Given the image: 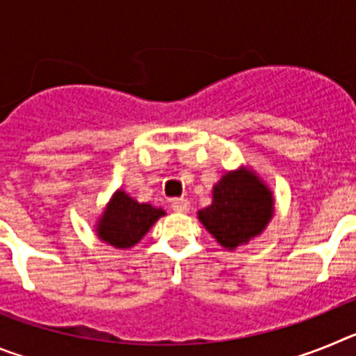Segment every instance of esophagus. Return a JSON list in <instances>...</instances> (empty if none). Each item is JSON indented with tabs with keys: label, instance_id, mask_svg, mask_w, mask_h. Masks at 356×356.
<instances>
[{
	"label": "esophagus",
	"instance_id": "esophagus-1",
	"mask_svg": "<svg viewBox=\"0 0 356 356\" xmlns=\"http://www.w3.org/2000/svg\"><path fill=\"white\" fill-rule=\"evenodd\" d=\"M171 209L175 210V212H188V201L184 200V197H178V200H172L171 203Z\"/></svg>",
	"mask_w": 356,
	"mask_h": 356
}]
</instances>
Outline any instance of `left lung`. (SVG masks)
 <instances>
[{
	"instance_id": "obj_1",
	"label": "left lung",
	"mask_w": 356,
	"mask_h": 356,
	"mask_svg": "<svg viewBox=\"0 0 356 356\" xmlns=\"http://www.w3.org/2000/svg\"><path fill=\"white\" fill-rule=\"evenodd\" d=\"M275 216V196L251 168L226 171L212 187V203L197 219L225 250L234 251L259 237Z\"/></svg>"
}]
</instances>
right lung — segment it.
<instances>
[{
    "mask_svg": "<svg viewBox=\"0 0 356 356\" xmlns=\"http://www.w3.org/2000/svg\"><path fill=\"white\" fill-rule=\"evenodd\" d=\"M162 216H165L163 209L151 203H139L122 188H118L102 216L97 217L94 228L102 242L115 250H128L139 244Z\"/></svg>",
    "mask_w": 356,
    "mask_h": 356,
    "instance_id": "add662e5",
    "label": "right lung"
}]
</instances>
